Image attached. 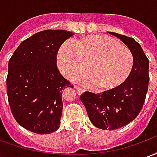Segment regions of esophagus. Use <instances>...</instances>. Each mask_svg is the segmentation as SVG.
Listing matches in <instances>:
<instances>
[{"instance_id":"esophagus-1","label":"esophagus","mask_w":157,"mask_h":157,"mask_svg":"<svg viewBox=\"0 0 157 157\" xmlns=\"http://www.w3.org/2000/svg\"><path fill=\"white\" fill-rule=\"evenodd\" d=\"M75 90H76V92H77V94H78V95H82V93L84 92V90H83L82 88H81V87L75 86Z\"/></svg>"}]
</instances>
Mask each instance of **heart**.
Segmentation results:
<instances>
[{
    "instance_id": "1",
    "label": "heart",
    "mask_w": 157,
    "mask_h": 157,
    "mask_svg": "<svg viewBox=\"0 0 157 157\" xmlns=\"http://www.w3.org/2000/svg\"><path fill=\"white\" fill-rule=\"evenodd\" d=\"M62 74L75 80L86 74L90 66L92 77L86 83L110 90L121 86L130 75L134 65L131 51L117 39L109 36H89L78 44L68 40L58 55Z\"/></svg>"
}]
</instances>
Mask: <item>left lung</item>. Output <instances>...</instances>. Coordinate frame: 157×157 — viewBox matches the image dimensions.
I'll return each instance as SVG.
<instances>
[{"label": "left lung", "instance_id": "obj_1", "mask_svg": "<svg viewBox=\"0 0 157 157\" xmlns=\"http://www.w3.org/2000/svg\"><path fill=\"white\" fill-rule=\"evenodd\" d=\"M117 37L131 51L134 65L121 86L102 93L86 92L81 96L89 119L101 129L113 130L133 121L140 112L148 91L149 59L141 46L130 37L108 32Z\"/></svg>", "mask_w": 157, "mask_h": 157}]
</instances>
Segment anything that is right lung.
Masks as SVG:
<instances>
[{
  "instance_id": "right-lung-1",
  "label": "right lung",
  "mask_w": 157,
  "mask_h": 157,
  "mask_svg": "<svg viewBox=\"0 0 157 157\" xmlns=\"http://www.w3.org/2000/svg\"><path fill=\"white\" fill-rule=\"evenodd\" d=\"M74 35L66 30H44L22 41L10 59L6 92L16 121L29 131L50 134L59 128L62 92L72 87L56 66V55Z\"/></svg>"
}]
</instances>
